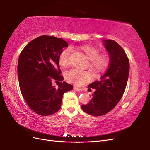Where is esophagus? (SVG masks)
<instances>
[{
  "instance_id": "34e87169",
  "label": "esophagus",
  "mask_w": 150,
  "mask_h": 150,
  "mask_svg": "<svg viewBox=\"0 0 150 150\" xmlns=\"http://www.w3.org/2000/svg\"><path fill=\"white\" fill-rule=\"evenodd\" d=\"M73 89H74L75 90H76V91H82V90L81 88H78V87H77V86H73Z\"/></svg>"
}]
</instances>
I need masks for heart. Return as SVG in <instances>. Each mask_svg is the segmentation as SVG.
I'll return each mask as SVG.
<instances>
[{
	"instance_id": "1",
	"label": "heart",
	"mask_w": 150,
	"mask_h": 150,
	"mask_svg": "<svg viewBox=\"0 0 150 150\" xmlns=\"http://www.w3.org/2000/svg\"><path fill=\"white\" fill-rule=\"evenodd\" d=\"M79 50L84 54L89 60H90V67L93 71L100 72L106 68L108 63L106 57L100 55L99 50L96 47L85 45L79 47ZM69 53L70 50L68 48L64 49L60 53L59 58V62L60 66L66 67L69 65ZM66 79L71 83L81 86L90 81L92 79V75L89 72L82 71L77 69H73L66 73Z\"/></svg>"
}]
</instances>
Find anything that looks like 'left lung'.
Masks as SVG:
<instances>
[{
  "instance_id": "obj_1",
  "label": "left lung",
  "mask_w": 150,
  "mask_h": 150,
  "mask_svg": "<svg viewBox=\"0 0 150 150\" xmlns=\"http://www.w3.org/2000/svg\"><path fill=\"white\" fill-rule=\"evenodd\" d=\"M103 41L110 56L109 68L100 81L88 86L95 91L90 103L81 106L92 116L104 115L116 106L125 91L129 72V60L122 47L113 40Z\"/></svg>"
}]
</instances>
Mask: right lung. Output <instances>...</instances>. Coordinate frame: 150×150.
<instances>
[{"mask_svg": "<svg viewBox=\"0 0 150 150\" xmlns=\"http://www.w3.org/2000/svg\"><path fill=\"white\" fill-rule=\"evenodd\" d=\"M68 46L60 38L42 35L28 43L20 54L18 78L21 93L28 106L40 115H50L61 107L63 95L73 86L62 82L59 58L64 47ZM59 81L58 88L52 79Z\"/></svg>", "mask_w": 150, "mask_h": 150, "instance_id": "right-lung-1", "label": "right lung"}]
</instances>
